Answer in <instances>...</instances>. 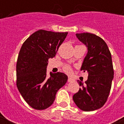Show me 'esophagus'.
<instances>
[{
	"mask_svg": "<svg viewBox=\"0 0 124 124\" xmlns=\"http://www.w3.org/2000/svg\"><path fill=\"white\" fill-rule=\"evenodd\" d=\"M68 81L69 82H75V79H74V78H70V77H69V78H68Z\"/></svg>",
	"mask_w": 124,
	"mask_h": 124,
	"instance_id": "34e87169",
	"label": "esophagus"
}]
</instances>
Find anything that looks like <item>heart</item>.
<instances>
[{
	"instance_id": "b5f03b06",
	"label": "heart",
	"mask_w": 124,
	"mask_h": 124,
	"mask_svg": "<svg viewBox=\"0 0 124 124\" xmlns=\"http://www.w3.org/2000/svg\"><path fill=\"white\" fill-rule=\"evenodd\" d=\"M64 70L65 72H66L67 73H70L71 72V68L69 66H66L64 67Z\"/></svg>"
}]
</instances>
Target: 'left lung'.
Listing matches in <instances>:
<instances>
[{
  "mask_svg": "<svg viewBox=\"0 0 124 124\" xmlns=\"http://www.w3.org/2000/svg\"><path fill=\"white\" fill-rule=\"evenodd\" d=\"M76 37L88 48L81 70L88 73V80L73 96L76 105L85 112L100 109L106 103L114 79L112 55L105 41L91 33L76 34Z\"/></svg>",
  "mask_w": 124,
  "mask_h": 124,
  "instance_id": "obj_1",
  "label": "left lung"
}]
</instances>
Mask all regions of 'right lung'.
<instances>
[{"label": "right lung", "instance_id": "obj_1", "mask_svg": "<svg viewBox=\"0 0 124 124\" xmlns=\"http://www.w3.org/2000/svg\"><path fill=\"white\" fill-rule=\"evenodd\" d=\"M68 32L39 30L23 43L16 64V86L26 103L32 108L45 109L53 104L56 94L67 82L64 73L50 72L49 58L56 56Z\"/></svg>", "mask_w": 124, "mask_h": 124}]
</instances>
